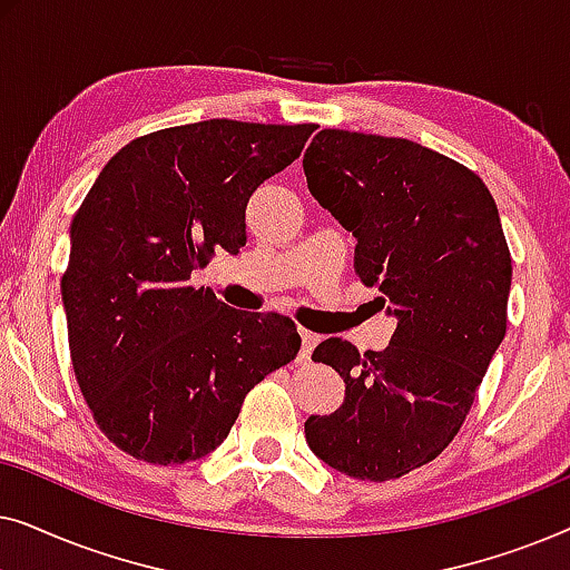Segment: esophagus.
Returning a JSON list of instances; mask_svg holds the SVG:
<instances>
[{"instance_id": "34e87169", "label": "esophagus", "mask_w": 570, "mask_h": 570, "mask_svg": "<svg viewBox=\"0 0 570 570\" xmlns=\"http://www.w3.org/2000/svg\"><path fill=\"white\" fill-rule=\"evenodd\" d=\"M301 342H303V347H301V361H308L311 353H314V347L318 345V342H322V337H318L316 332L301 330Z\"/></svg>"}]
</instances>
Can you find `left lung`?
Returning <instances> with one entry per match:
<instances>
[{
  "mask_svg": "<svg viewBox=\"0 0 570 570\" xmlns=\"http://www.w3.org/2000/svg\"><path fill=\"white\" fill-rule=\"evenodd\" d=\"M308 191L355 236V272L396 318L386 350L330 337L314 361L345 402L306 420L314 454L355 480H396L454 441L505 334L511 254L478 174L402 137L322 129Z\"/></svg>",
  "mask_w": 570,
  "mask_h": 570,
  "instance_id": "obj_1",
  "label": "left lung"
}]
</instances>
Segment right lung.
I'll return each mask as SVG.
<instances>
[{"label": "right lung", "instance_id": "obj_1", "mask_svg": "<svg viewBox=\"0 0 570 570\" xmlns=\"http://www.w3.org/2000/svg\"><path fill=\"white\" fill-rule=\"evenodd\" d=\"M314 124L209 119L121 147L69 228V353L100 431L135 459L186 464L236 423L246 394L298 355L279 314L228 308L191 275L246 244V205Z\"/></svg>", "mask_w": 570, "mask_h": 570}]
</instances>
